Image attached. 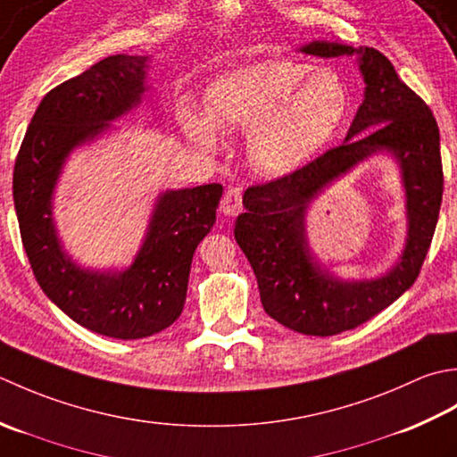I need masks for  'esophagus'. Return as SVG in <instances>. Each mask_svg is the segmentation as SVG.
<instances>
[{"label": "esophagus", "instance_id": "1", "mask_svg": "<svg viewBox=\"0 0 457 457\" xmlns=\"http://www.w3.org/2000/svg\"><path fill=\"white\" fill-rule=\"evenodd\" d=\"M242 209V191L238 187H230L220 199V211L228 217L238 215Z\"/></svg>", "mask_w": 457, "mask_h": 457}]
</instances>
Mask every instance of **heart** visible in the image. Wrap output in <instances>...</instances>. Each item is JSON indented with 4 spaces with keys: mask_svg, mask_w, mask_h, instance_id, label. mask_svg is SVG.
<instances>
[{
    "mask_svg": "<svg viewBox=\"0 0 457 457\" xmlns=\"http://www.w3.org/2000/svg\"><path fill=\"white\" fill-rule=\"evenodd\" d=\"M349 102L345 80L333 69L262 59L220 72L204 90V112L181 104L177 116L185 136L207 150L219 144V128H246L250 163L286 175L331 142Z\"/></svg>",
    "mask_w": 457,
    "mask_h": 457,
    "instance_id": "1",
    "label": "heart"
}]
</instances>
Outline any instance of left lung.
Wrapping results in <instances>:
<instances>
[{
    "mask_svg": "<svg viewBox=\"0 0 457 457\" xmlns=\"http://www.w3.org/2000/svg\"><path fill=\"white\" fill-rule=\"evenodd\" d=\"M320 57L355 54L365 98L339 147L282 179L245 191L235 238L253 266L264 312L284 328L329 337L355 329L396 302L420 274L440 215L444 173L440 129L426 102L408 88L383 53L370 46L312 41ZM390 153L407 197V242L395 266L370 281H341L309 248L304 217L325 187L353 166Z\"/></svg>",
    "mask_w": 457,
    "mask_h": 457,
    "instance_id": "8db88e82",
    "label": "left lung"
}]
</instances>
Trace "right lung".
I'll return each mask as SVG.
<instances>
[{
	"label": "right lung",
	"instance_id": "right-lung-1",
	"mask_svg": "<svg viewBox=\"0 0 457 457\" xmlns=\"http://www.w3.org/2000/svg\"><path fill=\"white\" fill-rule=\"evenodd\" d=\"M152 57L112 54L46 92L27 128L13 170V203L23 248L46 297L82 328L142 339L179 318L191 260L215 225L222 185L163 191L145 238L124 270H90L64 250L53 195L69 155L142 104Z\"/></svg>",
	"mask_w": 457,
	"mask_h": 457
}]
</instances>
